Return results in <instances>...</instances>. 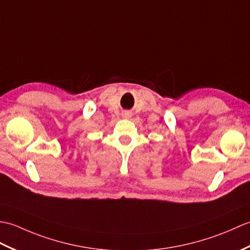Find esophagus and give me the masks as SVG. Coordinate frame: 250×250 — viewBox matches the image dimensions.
I'll use <instances>...</instances> for the list:
<instances>
[{
  "label": "esophagus",
  "instance_id": "esophagus-1",
  "mask_svg": "<svg viewBox=\"0 0 250 250\" xmlns=\"http://www.w3.org/2000/svg\"><path fill=\"white\" fill-rule=\"evenodd\" d=\"M129 115H130V113H129V112H125V113H124V116H125V118H129Z\"/></svg>",
  "mask_w": 250,
  "mask_h": 250
}]
</instances>
